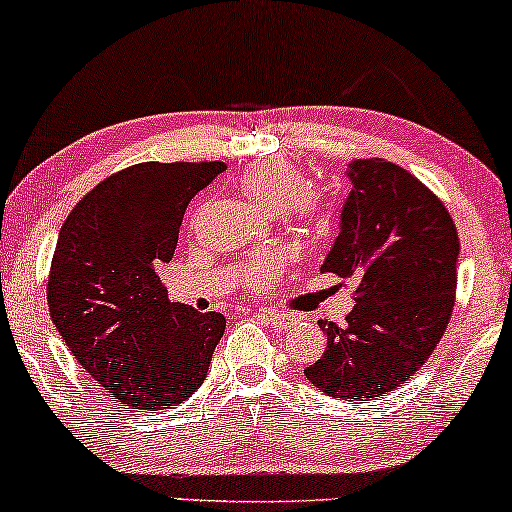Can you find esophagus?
Returning <instances> with one entry per match:
<instances>
[{"mask_svg":"<svg viewBox=\"0 0 512 512\" xmlns=\"http://www.w3.org/2000/svg\"><path fill=\"white\" fill-rule=\"evenodd\" d=\"M260 316L267 323H271V326H278V328H288L293 326V319H290L288 314H281V312H269V309H262Z\"/></svg>","mask_w":512,"mask_h":512,"instance_id":"34e87169","label":"esophagus"}]
</instances>
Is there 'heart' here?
<instances>
[{"label": "heart", "instance_id": "obj_1", "mask_svg": "<svg viewBox=\"0 0 512 512\" xmlns=\"http://www.w3.org/2000/svg\"><path fill=\"white\" fill-rule=\"evenodd\" d=\"M238 186L245 196L255 200L269 212H283L293 222L312 231H323L328 226V205L319 193L307 189V179L295 165L283 160H264L252 165L238 177ZM281 271L276 257H264L248 271V286L264 288L274 283Z\"/></svg>", "mask_w": 512, "mask_h": 512}]
</instances>
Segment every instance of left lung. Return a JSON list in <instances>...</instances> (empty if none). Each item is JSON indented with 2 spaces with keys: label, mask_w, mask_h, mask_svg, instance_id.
<instances>
[{
  "label": "left lung",
  "mask_w": 512,
  "mask_h": 512,
  "mask_svg": "<svg viewBox=\"0 0 512 512\" xmlns=\"http://www.w3.org/2000/svg\"><path fill=\"white\" fill-rule=\"evenodd\" d=\"M340 234L321 271L354 283L345 326L319 321L326 352L304 375L328 397L368 401L430 359L451 319L461 245L449 210L404 167L352 160Z\"/></svg>",
  "instance_id": "8db88e82"
}]
</instances>
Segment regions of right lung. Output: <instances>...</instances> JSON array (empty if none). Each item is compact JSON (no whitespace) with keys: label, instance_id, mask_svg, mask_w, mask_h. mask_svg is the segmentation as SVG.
<instances>
[{"label":"right lung","instance_id":"right-lung-1","mask_svg":"<svg viewBox=\"0 0 512 512\" xmlns=\"http://www.w3.org/2000/svg\"><path fill=\"white\" fill-rule=\"evenodd\" d=\"M224 163H141L84 196L56 241L47 302L87 375L122 404L170 409L203 385L226 319L170 302L158 269L172 260L186 205Z\"/></svg>","mask_w":512,"mask_h":512}]
</instances>
